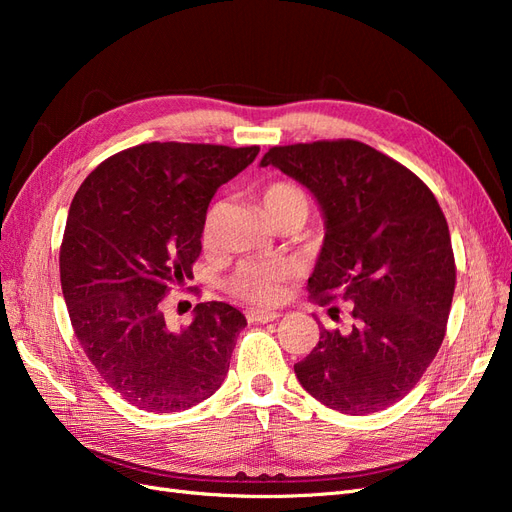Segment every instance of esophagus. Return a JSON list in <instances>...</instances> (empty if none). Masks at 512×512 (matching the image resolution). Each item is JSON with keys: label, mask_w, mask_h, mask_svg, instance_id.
<instances>
[{"label": "esophagus", "mask_w": 512, "mask_h": 512, "mask_svg": "<svg viewBox=\"0 0 512 512\" xmlns=\"http://www.w3.org/2000/svg\"><path fill=\"white\" fill-rule=\"evenodd\" d=\"M245 316H247V320H250V322H262V324H265V322L277 320L282 314L280 312H267V309H247Z\"/></svg>", "instance_id": "esophagus-1"}]
</instances>
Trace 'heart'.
Segmentation results:
<instances>
[{"label": "heart", "mask_w": 512, "mask_h": 512, "mask_svg": "<svg viewBox=\"0 0 512 512\" xmlns=\"http://www.w3.org/2000/svg\"><path fill=\"white\" fill-rule=\"evenodd\" d=\"M262 207H265L267 218L273 220L277 215L284 213H299L301 218L307 215V198L301 188L288 181L271 183L269 188L262 192ZM213 213L209 215L207 232L211 230ZM288 267L286 265H269V262H245L237 269V273L230 277L228 288L239 299L260 303V305H273L282 299L284 282L288 280Z\"/></svg>", "instance_id": "obj_1"}]
</instances>
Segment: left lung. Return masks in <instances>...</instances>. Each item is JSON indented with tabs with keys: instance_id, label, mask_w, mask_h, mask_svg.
I'll return each instance as SVG.
<instances>
[{
	"instance_id": "left-lung-1",
	"label": "left lung",
	"mask_w": 512,
	"mask_h": 512,
	"mask_svg": "<svg viewBox=\"0 0 512 512\" xmlns=\"http://www.w3.org/2000/svg\"><path fill=\"white\" fill-rule=\"evenodd\" d=\"M260 166L299 181L322 211L312 299L352 305V327H322L294 374L320 404L344 414L393 406L438 354L453 303L455 256L436 196L359 141L271 147Z\"/></svg>"
}]
</instances>
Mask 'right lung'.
<instances>
[{"instance_id":"right-lung-1","label":"right lung","mask_w":512,"mask_h":512,"mask_svg":"<svg viewBox=\"0 0 512 512\" xmlns=\"http://www.w3.org/2000/svg\"><path fill=\"white\" fill-rule=\"evenodd\" d=\"M258 151L138 145L102 162L72 198L59 252L72 329L104 382L136 408L188 410L228 374L247 324L239 309L198 303L190 327L175 331L160 305L192 277L213 194Z\"/></svg>"}]
</instances>
